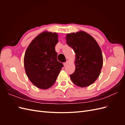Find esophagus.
<instances>
[{
    "mask_svg": "<svg viewBox=\"0 0 125 125\" xmlns=\"http://www.w3.org/2000/svg\"><path fill=\"white\" fill-rule=\"evenodd\" d=\"M68 63V61H67L66 62H64V63H63V66H67Z\"/></svg>",
    "mask_w": 125,
    "mask_h": 125,
    "instance_id": "34e87169",
    "label": "esophagus"
}]
</instances>
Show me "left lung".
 Listing matches in <instances>:
<instances>
[{
  "label": "left lung",
  "mask_w": 125,
  "mask_h": 125,
  "mask_svg": "<svg viewBox=\"0 0 125 125\" xmlns=\"http://www.w3.org/2000/svg\"><path fill=\"white\" fill-rule=\"evenodd\" d=\"M66 39L75 54V69L70 75L71 80L77 86H88L101 73L103 62L101 48L91 35L82 31L67 34Z\"/></svg>",
  "instance_id": "obj_1"
}]
</instances>
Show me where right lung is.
Here are the masks:
<instances>
[{
    "label": "right lung",
    "instance_id": "obj_1",
    "mask_svg": "<svg viewBox=\"0 0 125 125\" xmlns=\"http://www.w3.org/2000/svg\"><path fill=\"white\" fill-rule=\"evenodd\" d=\"M58 34L44 31L36 36L25 51L24 66L26 75L37 88L47 89L54 85L63 67L57 60L55 46Z\"/></svg>",
    "mask_w": 125,
    "mask_h": 125
}]
</instances>
